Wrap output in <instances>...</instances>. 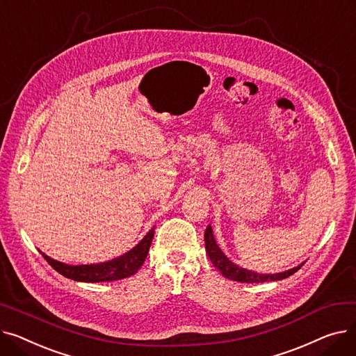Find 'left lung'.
Instances as JSON below:
<instances>
[{
  "label": "left lung",
  "mask_w": 356,
  "mask_h": 356,
  "mask_svg": "<svg viewBox=\"0 0 356 356\" xmlns=\"http://www.w3.org/2000/svg\"><path fill=\"white\" fill-rule=\"evenodd\" d=\"M204 247H207V254L209 259L212 261V264L220 271L223 277H227L229 280H234V282L239 283H264V282H277V280H283L294 274L302 268L303 264L297 266L291 270L283 271V273H277V274H258L251 270L241 268L236 264H234L232 261L222 252V250L218 247L212 227L208 225L207 231H204Z\"/></svg>",
  "instance_id": "left-lung-1"
}]
</instances>
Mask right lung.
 <instances>
[{"mask_svg":"<svg viewBox=\"0 0 356 356\" xmlns=\"http://www.w3.org/2000/svg\"><path fill=\"white\" fill-rule=\"evenodd\" d=\"M153 236H154V228L149 229L148 234L133 250H129L121 257H117L111 261H105V263H99V264L69 266L47 257L43 252L42 255L56 271L70 280H74V282H85V283L114 282V280H121V278L133 275L140 270V267L144 264V261L147 258Z\"/></svg>","mask_w":356,"mask_h":356,"instance_id":"obj_1","label":"right lung"}]
</instances>
